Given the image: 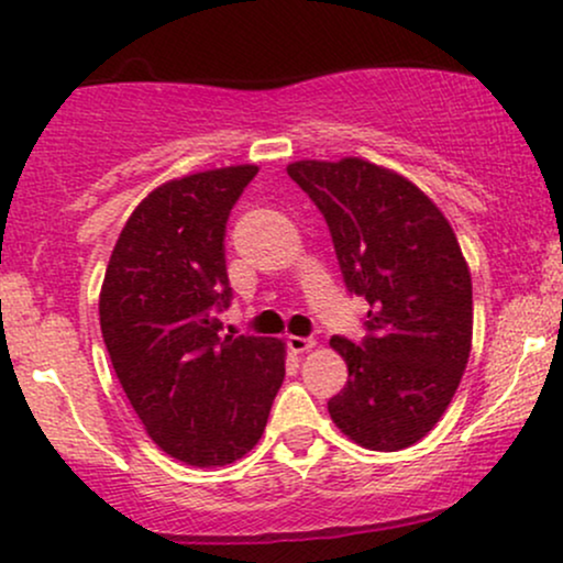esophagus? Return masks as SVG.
Listing matches in <instances>:
<instances>
[{"mask_svg":"<svg viewBox=\"0 0 563 563\" xmlns=\"http://www.w3.org/2000/svg\"><path fill=\"white\" fill-rule=\"evenodd\" d=\"M317 346L314 338H301V335H288V349L294 351V354H307V351H311Z\"/></svg>","mask_w":563,"mask_h":563,"instance_id":"34e87169","label":"esophagus"}]
</instances>
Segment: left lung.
<instances>
[{"instance_id": "8db88e82", "label": "left lung", "mask_w": 563, "mask_h": 563, "mask_svg": "<svg viewBox=\"0 0 563 563\" xmlns=\"http://www.w3.org/2000/svg\"><path fill=\"white\" fill-rule=\"evenodd\" d=\"M288 175L328 222L349 294L369 303L362 343L330 341L349 364L330 417L364 449H409L443 417L472 349L456 235L415 183L372 162L303 159Z\"/></svg>"}]
</instances>
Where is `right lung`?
Segmentation results:
<instances>
[{
    "label": "right lung",
    "instance_id": "1",
    "mask_svg": "<svg viewBox=\"0 0 563 563\" xmlns=\"http://www.w3.org/2000/svg\"><path fill=\"white\" fill-rule=\"evenodd\" d=\"M256 165L186 175L133 209L107 264L99 322L148 438L178 462L225 466L256 445L286 377L275 338L220 335L233 299L225 225Z\"/></svg>",
    "mask_w": 563,
    "mask_h": 563
}]
</instances>
